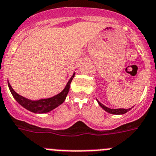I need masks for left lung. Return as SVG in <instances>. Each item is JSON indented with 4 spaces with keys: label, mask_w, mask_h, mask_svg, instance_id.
Listing matches in <instances>:
<instances>
[{
    "label": "left lung",
    "mask_w": 156,
    "mask_h": 156,
    "mask_svg": "<svg viewBox=\"0 0 156 156\" xmlns=\"http://www.w3.org/2000/svg\"><path fill=\"white\" fill-rule=\"evenodd\" d=\"M97 101H98V100H97ZM98 103L100 106L104 109L105 111H106L107 113H111V114H116V115L124 114V113H127L128 111L130 110V109H110V108H109V107H106L105 105L101 104L99 101H98Z\"/></svg>",
    "instance_id": "1"
}]
</instances>
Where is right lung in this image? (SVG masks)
<instances>
[{
  "mask_svg": "<svg viewBox=\"0 0 156 156\" xmlns=\"http://www.w3.org/2000/svg\"><path fill=\"white\" fill-rule=\"evenodd\" d=\"M75 72H73L72 77L66 84L65 88L61 91L60 93H58L57 95L51 97L49 98H42L39 100H30L27 98H24L22 96L17 94L12 86L10 85L9 82L8 81V86L9 90H10L13 98H14L18 104H20L23 108L27 109V110L33 112L34 113H46L51 112V110L55 109L58 106H59L63 101H65L67 95H68V91L70 88V84L72 79L75 76Z\"/></svg>",
  "mask_w": 156,
  "mask_h": 156,
  "instance_id": "add662e5",
  "label": "right lung"
}]
</instances>
